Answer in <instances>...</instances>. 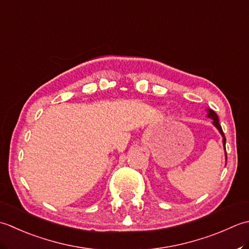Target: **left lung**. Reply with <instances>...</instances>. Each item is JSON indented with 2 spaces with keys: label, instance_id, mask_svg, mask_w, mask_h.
<instances>
[{
  "label": "left lung",
  "instance_id": "8db88e82",
  "mask_svg": "<svg viewBox=\"0 0 249 249\" xmlns=\"http://www.w3.org/2000/svg\"><path fill=\"white\" fill-rule=\"evenodd\" d=\"M209 117L210 118H212L213 120V124H214V125L216 126V128L219 130V132L221 133V135H222V142H224V146H225V149H226V138H225V134H224V132H222V129H221V125H220V124H219V119H218V116H217V114L215 113L214 110H212V109H209ZM226 158H227V153H226Z\"/></svg>",
  "mask_w": 249,
  "mask_h": 249
}]
</instances>
